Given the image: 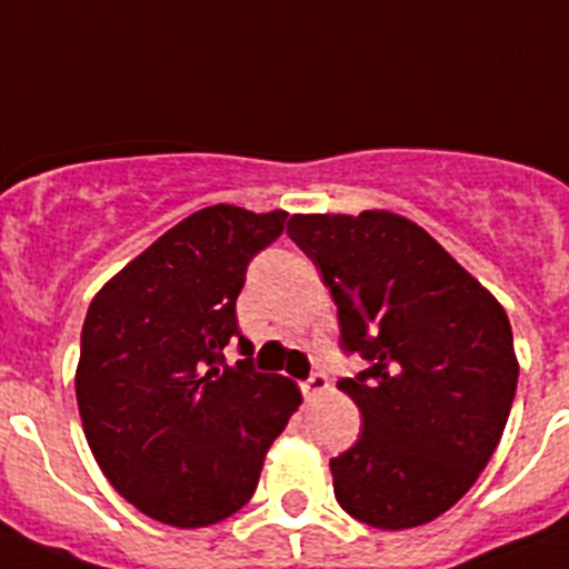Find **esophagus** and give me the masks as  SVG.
Masks as SVG:
<instances>
[{
    "mask_svg": "<svg viewBox=\"0 0 569 569\" xmlns=\"http://www.w3.org/2000/svg\"><path fill=\"white\" fill-rule=\"evenodd\" d=\"M300 389H303L306 398H318V395H323L329 389V378L323 372H315L312 378L300 383Z\"/></svg>",
    "mask_w": 569,
    "mask_h": 569,
    "instance_id": "obj_1",
    "label": "esophagus"
}]
</instances>
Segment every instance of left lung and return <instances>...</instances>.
<instances>
[{
    "label": "left lung",
    "instance_id": "left-lung-1",
    "mask_svg": "<svg viewBox=\"0 0 569 569\" xmlns=\"http://www.w3.org/2000/svg\"><path fill=\"white\" fill-rule=\"evenodd\" d=\"M289 237L332 291L343 349L369 360L338 383L363 432L329 461L335 498L378 530L435 521L478 481L510 418V318L429 231L395 211L291 214Z\"/></svg>",
    "mask_w": 569,
    "mask_h": 569
}]
</instances>
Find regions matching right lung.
Masks as SVG:
<instances>
[{"instance_id":"1","label":"right lung","mask_w":569,"mask_h":569,"mask_svg":"<svg viewBox=\"0 0 569 569\" xmlns=\"http://www.w3.org/2000/svg\"><path fill=\"white\" fill-rule=\"evenodd\" d=\"M289 211L217 202L157 237L93 295L77 403L102 476L126 501L180 530L209 527L254 496L266 452L300 407L283 375L226 367L246 266Z\"/></svg>"}]
</instances>
